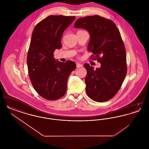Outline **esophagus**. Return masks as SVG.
I'll return each mask as SVG.
<instances>
[{"instance_id":"obj_1","label":"esophagus","mask_w":149,"mask_h":149,"mask_svg":"<svg viewBox=\"0 0 149 149\" xmlns=\"http://www.w3.org/2000/svg\"><path fill=\"white\" fill-rule=\"evenodd\" d=\"M81 66H83L82 64H80V63H77V68H80Z\"/></svg>"}]
</instances>
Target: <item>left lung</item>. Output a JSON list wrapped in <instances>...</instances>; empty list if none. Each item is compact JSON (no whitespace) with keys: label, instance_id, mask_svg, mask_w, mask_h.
<instances>
[{"label":"left lung","instance_id":"obj_1","mask_svg":"<svg viewBox=\"0 0 149 149\" xmlns=\"http://www.w3.org/2000/svg\"><path fill=\"white\" fill-rule=\"evenodd\" d=\"M74 27L89 32L88 50L101 64L95 70L84 64L86 93L95 102H106L120 90L127 72L126 50L120 31L113 22L97 15L79 18Z\"/></svg>","mask_w":149,"mask_h":149}]
</instances>
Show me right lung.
<instances>
[{"label":"right lung","mask_w":149,"mask_h":149,"mask_svg":"<svg viewBox=\"0 0 149 149\" xmlns=\"http://www.w3.org/2000/svg\"><path fill=\"white\" fill-rule=\"evenodd\" d=\"M75 19V16L49 15L36 26L32 35L27 58L29 77L36 91L49 100L65 94L68 79L76 68L70 60L61 63L54 57V51L62 47L64 31Z\"/></svg>","instance_id":"obj_1"}]
</instances>
